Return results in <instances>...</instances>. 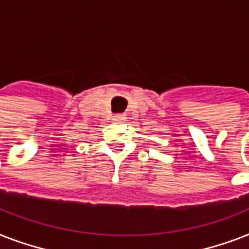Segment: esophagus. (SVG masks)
Returning <instances> with one entry per match:
<instances>
[{
	"instance_id": "obj_1",
	"label": "esophagus",
	"mask_w": 249,
	"mask_h": 249,
	"mask_svg": "<svg viewBox=\"0 0 249 249\" xmlns=\"http://www.w3.org/2000/svg\"><path fill=\"white\" fill-rule=\"evenodd\" d=\"M125 119H126V117H125L124 115H116V116H113V121H115V123H124Z\"/></svg>"
}]
</instances>
